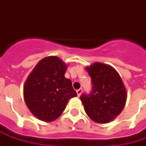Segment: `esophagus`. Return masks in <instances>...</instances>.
I'll list each match as a JSON object with an SVG mask.
<instances>
[{"mask_svg": "<svg viewBox=\"0 0 146 146\" xmlns=\"http://www.w3.org/2000/svg\"><path fill=\"white\" fill-rule=\"evenodd\" d=\"M82 92H83L82 88H80V89H78V90H76V93H77V95H78V96H80V95H81Z\"/></svg>", "mask_w": 146, "mask_h": 146, "instance_id": "esophagus-1", "label": "esophagus"}]
</instances>
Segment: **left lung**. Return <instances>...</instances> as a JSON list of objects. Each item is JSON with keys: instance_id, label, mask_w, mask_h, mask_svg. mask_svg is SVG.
<instances>
[{"instance_id": "obj_1", "label": "left lung", "mask_w": 146, "mask_h": 146, "mask_svg": "<svg viewBox=\"0 0 146 146\" xmlns=\"http://www.w3.org/2000/svg\"><path fill=\"white\" fill-rule=\"evenodd\" d=\"M92 78L89 94L80 97L88 116L95 122L106 123L121 113L127 92L119 73L109 65L96 62L87 67Z\"/></svg>"}]
</instances>
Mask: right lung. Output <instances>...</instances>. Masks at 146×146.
Wrapping results in <instances>:
<instances>
[{"instance_id":"add662e5","label":"right lung","mask_w":146,"mask_h":146,"mask_svg":"<svg viewBox=\"0 0 146 146\" xmlns=\"http://www.w3.org/2000/svg\"><path fill=\"white\" fill-rule=\"evenodd\" d=\"M67 66L59 58L50 56L39 62L25 83L24 98L36 118L51 122L62 113L68 101L76 97L72 81L65 77Z\"/></svg>"}]
</instances>
